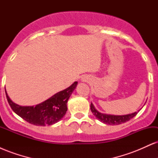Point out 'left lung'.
I'll list each match as a JSON object with an SVG mask.
<instances>
[{"label":"left lung","mask_w":158,"mask_h":158,"mask_svg":"<svg viewBox=\"0 0 158 158\" xmlns=\"http://www.w3.org/2000/svg\"><path fill=\"white\" fill-rule=\"evenodd\" d=\"M90 110L92 113L99 121L102 122L103 123L107 125H119L122 123H126L127 121L133 118L137 115V112H135L130 114H126V115H110V114H102L99 112L98 110L94 108V105L90 103Z\"/></svg>","instance_id":"obj_1"}]
</instances>
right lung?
Listing matches in <instances>:
<instances>
[{
  "instance_id": "obj_1",
  "label": "right lung",
  "mask_w": 158,
  "mask_h": 158,
  "mask_svg": "<svg viewBox=\"0 0 158 158\" xmlns=\"http://www.w3.org/2000/svg\"><path fill=\"white\" fill-rule=\"evenodd\" d=\"M75 81L66 89L58 92L44 102L35 106H21L12 102L6 96L7 101L12 110L21 118L35 126H51L59 122L68 110L67 103L71 94L77 85Z\"/></svg>"
}]
</instances>
